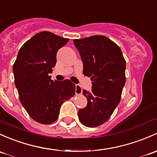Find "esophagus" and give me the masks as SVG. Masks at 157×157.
Segmentation results:
<instances>
[{
    "mask_svg": "<svg viewBox=\"0 0 157 157\" xmlns=\"http://www.w3.org/2000/svg\"><path fill=\"white\" fill-rule=\"evenodd\" d=\"M75 93L76 95H80V94H82V88L78 84H77L75 86Z\"/></svg>",
    "mask_w": 157,
    "mask_h": 157,
    "instance_id": "esophagus-1",
    "label": "esophagus"
}]
</instances>
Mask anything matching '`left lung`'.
I'll return each mask as SVG.
<instances>
[{
  "mask_svg": "<svg viewBox=\"0 0 157 157\" xmlns=\"http://www.w3.org/2000/svg\"><path fill=\"white\" fill-rule=\"evenodd\" d=\"M83 63V74L91 77L92 90H83L87 105L78 117L87 127L107 121L121 98L126 83V61L120 47L105 36L94 35L74 40Z\"/></svg>",
  "mask_w": 157,
  "mask_h": 157,
  "instance_id": "obj_1",
  "label": "left lung"
}]
</instances>
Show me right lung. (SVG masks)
<instances>
[{"label": "right lung", "instance_id": "right-lung-1", "mask_svg": "<svg viewBox=\"0 0 157 157\" xmlns=\"http://www.w3.org/2000/svg\"><path fill=\"white\" fill-rule=\"evenodd\" d=\"M49 31H42L26 41L13 65L15 85L22 106L33 120L50 124L58 119L61 105L75 94L69 80H51L56 64V53L67 43Z\"/></svg>", "mask_w": 157, "mask_h": 157}]
</instances>
